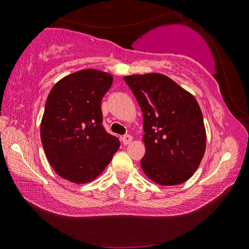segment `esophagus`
Listing matches in <instances>:
<instances>
[{"label": "esophagus", "mask_w": 249, "mask_h": 249, "mask_svg": "<svg viewBox=\"0 0 249 249\" xmlns=\"http://www.w3.org/2000/svg\"><path fill=\"white\" fill-rule=\"evenodd\" d=\"M121 141H122V142H124V145H128V144H130V142H131L132 137H131L130 135H124V137H122Z\"/></svg>", "instance_id": "obj_1"}]
</instances>
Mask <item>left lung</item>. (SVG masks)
<instances>
[{"instance_id": "left-lung-1", "label": "left lung", "mask_w": 249, "mask_h": 249, "mask_svg": "<svg viewBox=\"0 0 249 249\" xmlns=\"http://www.w3.org/2000/svg\"><path fill=\"white\" fill-rule=\"evenodd\" d=\"M142 112L145 155L141 165L159 185L175 186L198 168L206 145L203 114L196 98L161 73L124 78Z\"/></svg>"}]
</instances>
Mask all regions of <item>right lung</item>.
Masks as SVG:
<instances>
[{"mask_svg":"<svg viewBox=\"0 0 249 249\" xmlns=\"http://www.w3.org/2000/svg\"><path fill=\"white\" fill-rule=\"evenodd\" d=\"M111 74L77 71L54 85L47 96L40 139L50 164L62 178L85 183L103 171L120 147L103 125L101 102Z\"/></svg>","mask_w":249,"mask_h":249,"instance_id":"1","label":"right lung"}]
</instances>
